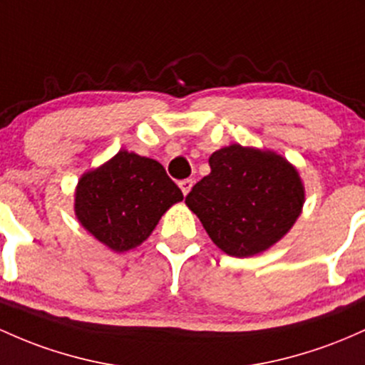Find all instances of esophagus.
<instances>
[{
	"label": "esophagus",
	"mask_w": 365,
	"mask_h": 365,
	"mask_svg": "<svg viewBox=\"0 0 365 365\" xmlns=\"http://www.w3.org/2000/svg\"><path fill=\"white\" fill-rule=\"evenodd\" d=\"M192 185H194V182H192L190 178H187V180H182V182H180V189H182L183 195H187V194H189L190 189H192Z\"/></svg>",
	"instance_id": "34e87169"
}]
</instances>
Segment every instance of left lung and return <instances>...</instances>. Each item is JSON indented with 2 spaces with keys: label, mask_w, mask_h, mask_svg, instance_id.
Here are the masks:
<instances>
[{
  "label": "left lung",
  "mask_w": 365,
  "mask_h": 365,
  "mask_svg": "<svg viewBox=\"0 0 365 365\" xmlns=\"http://www.w3.org/2000/svg\"><path fill=\"white\" fill-rule=\"evenodd\" d=\"M210 168L185 202L227 255L262 253L282 239L302 213L305 192L298 171L275 152L234 143L213 152Z\"/></svg>",
  "instance_id": "obj_1"
}]
</instances>
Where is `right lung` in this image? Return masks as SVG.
Masks as SVG:
<instances>
[{
  "mask_svg": "<svg viewBox=\"0 0 365 365\" xmlns=\"http://www.w3.org/2000/svg\"><path fill=\"white\" fill-rule=\"evenodd\" d=\"M182 199L163 164L121 150L79 180L76 216L100 242L128 251L145 241L168 207Z\"/></svg>",
  "mask_w": 365,
  "mask_h": 365,
  "instance_id": "add662e5",
  "label": "right lung"
}]
</instances>
